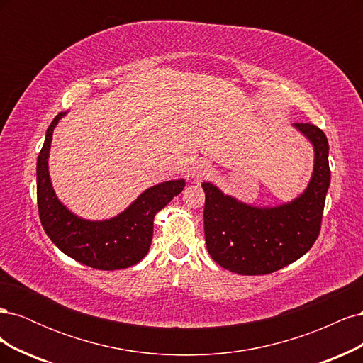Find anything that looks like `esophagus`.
<instances>
[{
    "label": "esophagus",
    "mask_w": 363,
    "mask_h": 363,
    "mask_svg": "<svg viewBox=\"0 0 363 363\" xmlns=\"http://www.w3.org/2000/svg\"><path fill=\"white\" fill-rule=\"evenodd\" d=\"M191 172H192V179L194 180H201V179L206 177V175L211 174V163L206 162V160L195 162Z\"/></svg>",
    "instance_id": "1"
}]
</instances>
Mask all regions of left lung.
<instances>
[{"label": "left lung", "mask_w": 363, "mask_h": 363, "mask_svg": "<svg viewBox=\"0 0 363 363\" xmlns=\"http://www.w3.org/2000/svg\"><path fill=\"white\" fill-rule=\"evenodd\" d=\"M313 147V172L307 188L292 201L259 207L225 195L211 182L206 192L204 236L211 257L228 271L262 276L304 256L320 235L330 186L328 142L313 124H294Z\"/></svg>", "instance_id": "1"}]
</instances>
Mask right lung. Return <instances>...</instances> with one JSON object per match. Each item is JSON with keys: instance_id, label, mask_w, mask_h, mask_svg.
Returning a JSON list of instances; mask_svg holds the SVG:
<instances>
[{"instance_id": "1", "label": "right lung", "mask_w": 363, "mask_h": 363, "mask_svg": "<svg viewBox=\"0 0 363 363\" xmlns=\"http://www.w3.org/2000/svg\"><path fill=\"white\" fill-rule=\"evenodd\" d=\"M65 115L67 112H62L52 119L38 156V207L42 227L62 252L86 267L115 271L136 265L150 250L156 213L183 191L186 182L179 179L151 186L111 219L91 221L77 216L57 199L48 171L52 131Z\"/></svg>"}]
</instances>
